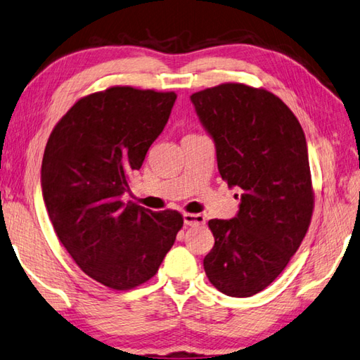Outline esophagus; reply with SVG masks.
<instances>
[{
    "mask_svg": "<svg viewBox=\"0 0 360 360\" xmlns=\"http://www.w3.org/2000/svg\"><path fill=\"white\" fill-rule=\"evenodd\" d=\"M184 224L186 226H198V224L206 223V218L201 214H184Z\"/></svg>",
    "mask_w": 360,
    "mask_h": 360,
    "instance_id": "1",
    "label": "esophagus"
}]
</instances>
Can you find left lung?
Returning a JSON list of instances; mask_svg holds the SVG:
<instances>
[{"mask_svg": "<svg viewBox=\"0 0 360 360\" xmlns=\"http://www.w3.org/2000/svg\"><path fill=\"white\" fill-rule=\"evenodd\" d=\"M190 101L214 140L221 178L242 190L234 218L209 221L215 245L204 271L228 297H252L283 273L311 223L304 132L293 112L264 89L221 84Z\"/></svg>", "mask_w": 360, "mask_h": 360, "instance_id": "obj_1", "label": "left lung"}]
</instances>
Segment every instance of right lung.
<instances>
[{"label": "right lung", "mask_w": 360, "mask_h": 360, "mask_svg": "<svg viewBox=\"0 0 360 360\" xmlns=\"http://www.w3.org/2000/svg\"><path fill=\"white\" fill-rule=\"evenodd\" d=\"M174 101L173 91L110 87L77 101L48 139L40 182L49 220L79 269L115 290L151 279L184 223L176 210L123 201Z\"/></svg>", "instance_id": "add662e5"}]
</instances>
